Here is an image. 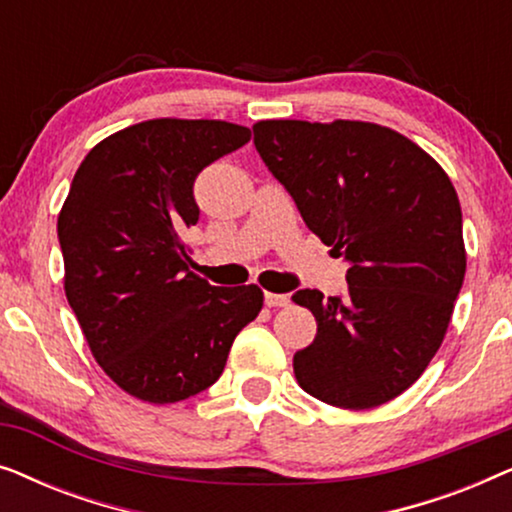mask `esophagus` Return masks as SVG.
<instances>
[{"label": "esophagus", "mask_w": 512, "mask_h": 512, "mask_svg": "<svg viewBox=\"0 0 512 512\" xmlns=\"http://www.w3.org/2000/svg\"><path fill=\"white\" fill-rule=\"evenodd\" d=\"M291 303V298L286 293H270L265 291V305L268 307H286Z\"/></svg>", "instance_id": "esophagus-1"}]
</instances>
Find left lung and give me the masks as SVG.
Here are the masks:
<instances>
[{
  "mask_svg": "<svg viewBox=\"0 0 512 512\" xmlns=\"http://www.w3.org/2000/svg\"><path fill=\"white\" fill-rule=\"evenodd\" d=\"M254 144L307 228L352 265L338 298L293 293L317 319L293 356L298 384L345 410L401 396L436 356L464 284L450 177L412 139L366 121H258Z\"/></svg>",
  "mask_w": 512,
  "mask_h": 512,
  "instance_id": "8db88e82",
  "label": "left lung"
}]
</instances>
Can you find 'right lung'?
<instances>
[{"mask_svg":"<svg viewBox=\"0 0 512 512\" xmlns=\"http://www.w3.org/2000/svg\"><path fill=\"white\" fill-rule=\"evenodd\" d=\"M251 130L151 118L88 151L58 214L65 296L90 354L125 394L186 401L219 380L235 335L258 317L256 284L219 289L188 270L193 181Z\"/></svg>","mask_w":512,"mask_h":512,"instance_id":"obj_1","label":"right lung"}]
</instances>
